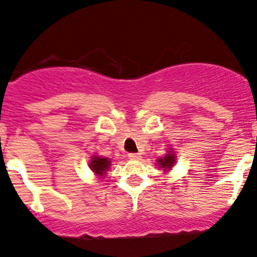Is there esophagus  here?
<instances>
[{
  "label": "esophagus",
  "mask_w": 257,
  "mask_h": 257,
  "mask_svg": "<svg viewBox=\"0 0 257 257\" xmlns=\"http://www.w3.org/2000/svg\"><path fill=\"white\" fill-rule=\"evenodd\" d=\"M128 158L131 161H140L141 160V155L140 153H128Z\"/></svg>",
  "instance_id": "obj_1"
}]
</instances>
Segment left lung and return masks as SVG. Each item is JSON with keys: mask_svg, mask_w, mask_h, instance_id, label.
I'll use <instances>...</instances> for the list:
<instances>
[{"mask_svg": "<svg viewBox=\"0 0 257 257\" xmlns=\"http://www.w3.org/2000/svg\"><path fill=\"white\" fill-rule=\"evenodd\" d=\"M157 163L161 168H165V171H169L176 163V156H174L173 151L168 152L163 158H158Z\"/></svg>", "mask_w": 257, "mask_h": 257, "instance_id": "1", "label": "left lung"}]
</instances>
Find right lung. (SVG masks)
<instances>
[{"label": "right lung", "mask_w": 257, "mask_h": 257, "mask_svg": "<svg viewBox=\"0 0 257 257\" xmlns=\"http://www.w3.org/2000/svg\"><path fill=\"white\" fill-rule=\"evenodd\" d=\"M110 165L111 162L107 158H104V157H97V156H92L91 160H90V168H91V171L94 172L96 176H100L102 178V177L106 174L107 169L110 168Z\"/></svg>", "instance_id": "right-lung-1"}]
</instances>
